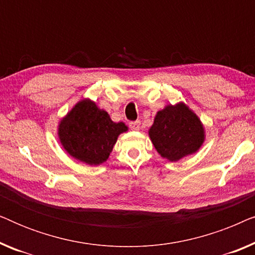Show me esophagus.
Returning <instances> with one entry per match:
<instances>
[{
    "label": "esophagus",
    "mask_w": 255,
    "mask_h": 255,
    "mask_svg": "<svg viewBox=\"0 0 255 255\" xmlns=\"http://www.w3.org/2000/svg\"><path fill=\"white\" fill-rule=\"evenodd\" d=\"M128 127L131 128V130H139L140 128V121H133L128 123Z\"/></svg>",
    "instance_id": "obj_1"
}]
</instances>
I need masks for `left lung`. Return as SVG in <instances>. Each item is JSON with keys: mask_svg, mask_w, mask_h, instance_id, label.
<instances>
[{"mask_svg": "<svg viewBox=\"0 0 255 255\" xmlns=\"http://www.w3.org/2000/svg\"><path fill=\"white\" fill-rule=\"evenodd\" d=\"M148 133L159 154L170 161L193 154L204 140L200 120L183 103L159 111Z\"/></svg>", "mask_w": 255, "mask_h": 255, "instance_id": "1", "label": "left lung"}]
</instances>
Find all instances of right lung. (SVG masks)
<instances>
[{"mask_svg":"<svg viewBox=\"0 0 255 255\" xmlns=\"http://www.w3.org/2000/svg\"><path fill=\"white\" fill-rule=\"evenodd\" d=\"M127 130L124 123H114L107 111L83 100L61 121L59 138L73 158L100 165L109 158L118 135Z\"/></svg>","mask_w":255,"mask_h":255,"instance_id":"add662e5","label":"right lung"}]
</instances>
